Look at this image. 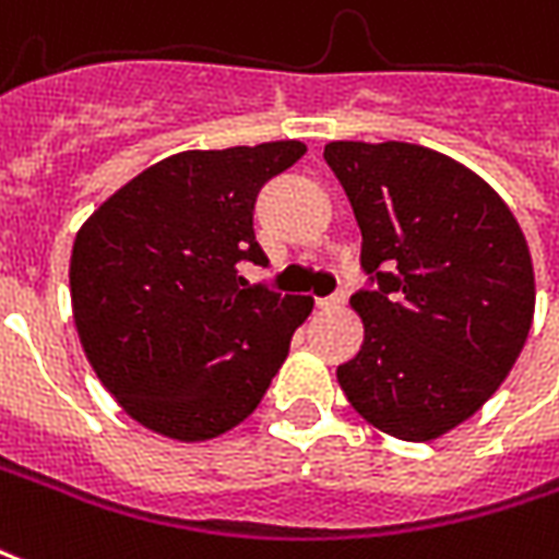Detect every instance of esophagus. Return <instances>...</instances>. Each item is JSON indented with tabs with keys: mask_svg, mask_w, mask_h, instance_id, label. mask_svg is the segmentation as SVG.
Segmentation results:
<instances>
[{
	"mask_svg": "<svg viewBox=\"0 0 559 559\" xmlns=\"http://www.w3.org/2000/svg\"><path fill=\"white\" fill-rule=\"evenodd\" d=\"M343 301H346V296L337 293V296H329V299H317V308H320V311H329V308H341Z\"/></svg>",
	"mask_w": 559,
	"mask_h": 559,
	"instance_id": "34e87169",
	"label": "esophagus"
}]
</instances>
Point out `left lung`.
Returning <instances> with one entry per match:
<instances>
[{
	"mask_svg": "<svg viewBox=\"0 0 559 559\" xmlns=\"http://www.w3.org/2000/svg\"><path fill=\"white\" fill-rule=\"evenodd\" d=\"M322 156L376 281L349 299L364 343L337 382L376 429L432 441L468 420L522 353L536 305L527 239L498 192L444 153L332 142Z\"/></svg>",
	"mask_w": 559,
	"mask_h": 559,
	"instance_id": "left-lung-1",
	"label": "left lung"
}]
</instances>
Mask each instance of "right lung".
<instances>
[{
  "instance_id": "obj_1",
  "label": "right lung",
  "mask_w": 559,
  "mask_h": 559,
  "mask_svg": "<svg viewBox=\"0 0 559 559\" xmlns=\"http://www.w3.org/2000/svg\"><path fill=\"white\" fill-rule=\"evenodd\" d=\"M305 151L266 142L175 153L80 227L73 322L97 379L142 427L206 441L260 406L313 299L246 287L237 263L266 266L254 201Z\"/></svg>"
}]
</instances>
